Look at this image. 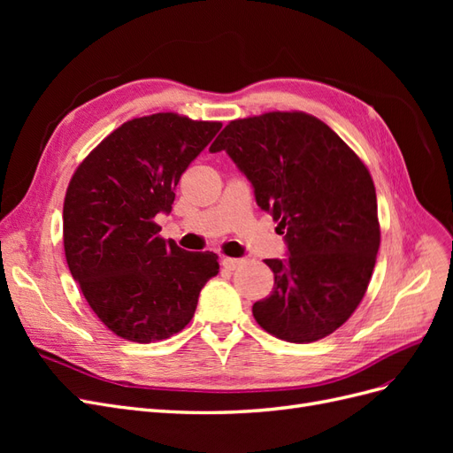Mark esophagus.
Masks as SVG:
<instances>
[{
    "label": "esophagus",
    "mask_w": 453,
    "mask_h": 453,
    "mask_svg": "<svg viewBox=\"0 0 453 453\" xmlns=\"http://www.w3.org/2000/svg\"><path fill=\"white\" fill-rule=\"evenodd\" d=\"M223 266L226 268V270H236V268H240L242 265H243V260L242 258H232V257H225L223 260Z\"/></svg>",
    "instance_id": "34e87169"
}]
</instances>
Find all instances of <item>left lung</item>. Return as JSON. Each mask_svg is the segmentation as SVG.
<instances>
[{
    "label": "left lung",
    "mask_w": 453,
    "mask_h": 453,
    "mask_svg": "<svg viewBox=\"0 0 453 453\" xmlns=\"http://www.w3.org/2000/svg\"><path fill=\"white\" fill-rule=\"evenodd\" d=\"M210 150H226L285 234L287 257L265 260L273 289L253 304L257 323L295 344L334 333L363 300L380 248L365 164L325 122L300 111L232 120Z\"/></svg>",
    "instance_id": "1"
}]
</instances>
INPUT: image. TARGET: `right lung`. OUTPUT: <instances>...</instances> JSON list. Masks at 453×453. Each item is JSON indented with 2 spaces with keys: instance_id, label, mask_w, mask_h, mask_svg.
<instances>
[{
  "instance_id": "right-lung-1",
  "label": "right lung",
  "mask_w": 453,
  "mask_h": 453,
  "mask_svg": "<svg viewBox=\"0 0 453 453\" xmlns=\"http://www.w3.org/2000/svg\"><path fill=\"white\" fill-rule=\"evenodd\" d=\"M221 122L157 113L125 122L75 170L64 200V251L88 306L117 336L149 344L193 319L219 273L211 251L158 236L175 187Z\"/></svg>"
}]
</instances>
